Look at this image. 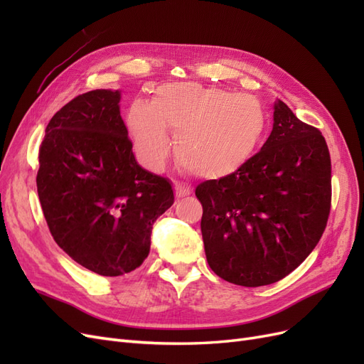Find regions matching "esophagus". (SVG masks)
<instances>
[{
  "instance_id": "esophagus-1",
  "label": "esophagus",
  "mask_w": 364,
  "mask_h": 364,
  "mask_svg": "<svg viewBox=\"0 0 364 364\" xmlns=\"http://www.w3.org/2000/svg\"><path fill=\"white\" fill-rule=\"evenodd\" d=\"M174 191H176V197H185V196H190L193 193V190L188 185H182V183H176Z\"/></svg>"
}]
</instances>
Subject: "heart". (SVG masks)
I'll return each instance as SVG.
<instances>
[{
  "instance_id": "1",
  "label": "heart",
  "mask_w": 364,
  "mask_h": 364,
  "mask_svg": "<svg viewBox=\"0 0 364 364\" xmlns=\"http://www.w3.org/2000/svg\"><path fill=\"white\" fill-rule=\"evenodd\" d=\"M126 126L147 168L158 171L167 162L170 129L181 165L205 178H225L257 149L266 117L250 95L179 82L159 86L151 102L132 103Z\"/></svg>"
}]
</instances>
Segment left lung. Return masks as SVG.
<instances>
[{
  "label": "left lung",
  "instance_id": "1",
  "mask_svg": "<svg viewBox=\"0 0 364 364\" xmlns=\"http://www.w3.org/2000/svg\"><path fill=\"white\" fill-rule=\"evenodd\" d=\"M273 129L255 156L196 188L209 267L243 287L287 277L321 240L331 208L325 138L274 102Z\"/></svg>",
  "mask_w": 364,
  "mask_h": 364
}]
</instances>
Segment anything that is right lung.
<instances>
[{
  "instance_id": "add662e5",
  "label": "right lung",
  "mask_w": 364,
  "mask_h": 364,
  "mask_svg": "<svg viewBox=\"0 0 364 364\" xmlns=\"http://www.w3.org/2000/svg\"><path fill=\"white\" fill-rule=\"evenodd\" d=\"M121 91L95 90L53 115L39 149L38 194L54 241L102 277L138 269L153 223L174 202L171 182L136 162Z\"/></svg>"
}]
</instances>
